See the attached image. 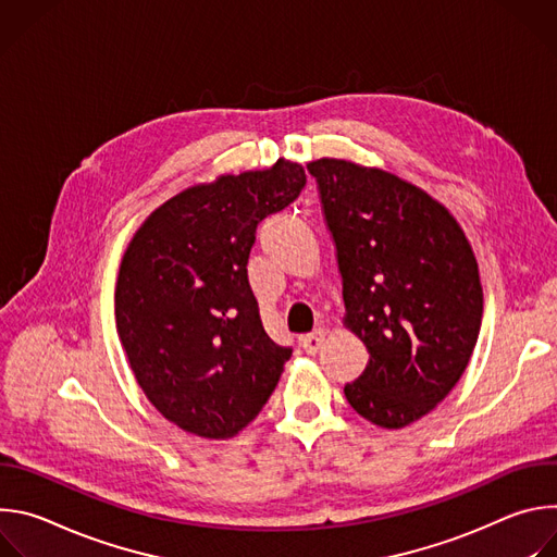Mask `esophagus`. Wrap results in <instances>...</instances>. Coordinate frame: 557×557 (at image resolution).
Returning <instances> with one entry per match:
<instances>
[{"mask_svg": "<svg viewBox=\"0 0 557 557\" xmlns=\"http://www.w3.org/2000/svg\"><path fill=\"white\" fill-rule=\"evenodd\" d=\"M326 329H317V331H312V333H308V335H304L299 342H301V348L308 352V355H317L322 350V346H324V342H326Z\"/></svg>", "mask_w": 557, "mask_h": 557, "instance_id": "obj_1", "label": "esophagus"}]
</instances>
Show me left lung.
<instances>
[{
    "instance_id": "left-lung-1",
    "label": "left lung",
    "mask_w": 557,
    "mask_h": 557,
    "mask_svg": "<svg viewBox=\"0 0 557 557\" xmlns=\"http://www.w3.org/2000/svg\"><path fill=\"white\" fill-rule=\"evenodd\" d=\"M306 168L337 249L344 324L370 352L344 394L370 423L406 428L445 399L471 359L479 264L456 218L417 185L342 158Z\"/></svg>"
}]
</instances>
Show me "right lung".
Returning <instances> with one entry per match:
<instances>
[{"instance_id":"add662e5","label":"right lung","mask_w":557,"mask_h":557,"mask_svg":"<svg viewBox=\"0 0 557 557\" xmlns=\"http://www.w3.org/2000/svg\"><path fill=\"white\" fill-rule=\"evenodd\" d=\"M306 185L286 158L163 202L121 260L114 310L149 404L181 430L231 438L273 394L293 350L264 331L247 264L258 224Z\"/></svg>"}]
</instances>
